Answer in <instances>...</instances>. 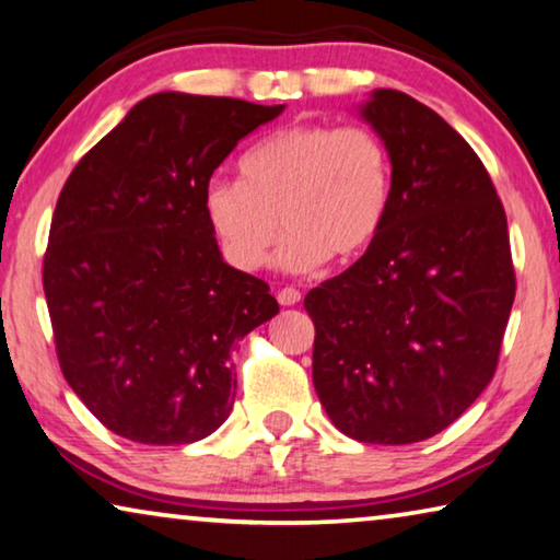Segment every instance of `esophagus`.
Instances as JSON below:
<instances>
[{"instance_id": "1", "label": "esophagus", "mask_w": 560, "mask_h": 560, "mask_svg": "<svg viewBox=\"0 0 560 560\" xmlns=\"http://www.w3.org/2000/svg\"><path fill=\"white\" fill-rule=\"evenodd\" d=\"M277 299H279L281 306H294V304L302 302V294H299V289H294V287H283Z\"/></svg>"}]
</instances>
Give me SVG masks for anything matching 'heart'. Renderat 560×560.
I'll return each mask as SVG.
<instances>
[{
	"label": "heart",
	"instance_id": "1",
	"mask_svg": "<svg viewBox=\"0 0 560 560\" xmlns=\"http://www.w3.org/2000/svg\"><path fill=\"white\" fill-rule=\"evenodd\" d=\"M238 168L241 180L206 188L208 223L238 269L266 264L279 223V264L296 273L327 258L352 261L385 229L395 168L366 125H289L248 150Z\"/></svg>",
	"mask_w": 560,
	"mask_h": 560
}]
</instances>
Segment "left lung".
Masks as SVG:
<instances>
[{"label": "left lung", "mask_w": 560, "mask_h": 560, "mask_svg": "<svg viewBox=\"0 0 560 560\" xmlns=\"http://www.w3.org/2000/svg\"><path fill=\"white\" fill-rule=\"evenodd\" d=\"M392 155L385 229L304 299L312 374L334 428L410 445L453 424L493 380L515 269L505 208L478 153L399 90L362 107Z\"/></svg>", "instance_id": "obj_1"}]
</instances>
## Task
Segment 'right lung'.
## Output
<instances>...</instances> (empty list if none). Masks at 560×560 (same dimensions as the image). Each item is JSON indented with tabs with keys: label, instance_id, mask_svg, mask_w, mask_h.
Listing matches in <instances>:
<instances>
[{
	"label": "right lung",
	"instance_id": "1",
	"mask_svg": "<svg viewBox=\"0 0 560 560\" xmlns=\"http://www.w3.org/2000/svg\"><path fill=\"white\" fill-rule=\"evenodd\" d=\"M281 110L150 95L65 180L42 287L67 385L115 435L188 445L231 415L233 341L279 304L269 283L221 258L206 188Z\"/></svg>",
	"mask_w": 560,
	"mask_h": 560
}]
</instances>
